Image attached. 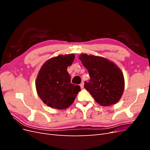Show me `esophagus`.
<instances>
[{
  "mask_svg": "<svg viewBox=\"0 0 150 150\" xmlns=\"http://www.w3.org/2000/svg\"><path fill=\"white\" fill-rule=\"evenodd\" d=\"M80 86H81V88H83V87H84V82H82V83L80 84Z\"/></svg>",
  "mask_w": 150,
  "mask_h": 150,
  "instance_id": "obj_1",
  "label": "esophagus"
}]
</instances>
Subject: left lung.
Returning <instances> with one entry per match:
<instances>
[{
    "label": "left lung",
    "mask_w": 150,
    "mask_h": 150,
    "mask_svg": "<svg viewBox=\"0 0 150 150\" xmlns=\"http://www.w3.org/2000/svg\"><path fill=\"white\" fill-rule=\"evenodd\" d=\"M88 70L90 79L84 88L101 106H108L119 101L125 89L124 76L119 67L106 59L83 54L79 56Z\"/></svg>",
    "instance_id": "left-lung-1"
}]
</instances>
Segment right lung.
Masks as SVG:
<instances>
[{
  "instance_id": "obj_1",
  "label": "right lung",
  "mask_w": 150,
  "mask_h": 150,
  "mask_svg": "<svg viewBox=\"0 0 150 150\" xmlns=\"http://www.w3.org/2000/svg\"><path fill=\"white\" fill-rule=\"evenodd\" d=\"M75 58L74 54L50 59L40 69L36 79V90L41 100L51 108L63 110L74 102L80 91L79 86L71 83L67 71Z\"/></svg>"
}]
</instances>
